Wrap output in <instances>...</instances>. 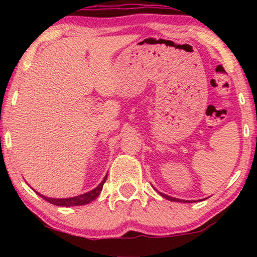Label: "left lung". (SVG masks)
I'll use <instances>...</instances> for the list:
<instances>
[{"instance_id": "8db88e82", "label": "left lung", "mask_w": 257, "mask_h": 257, "mask_svg": "<svg viewBox=\"0 0 257 257\" xmlns=\"http://www.w3.org/2000/svg\"><path fill=\"white\" fill-rule=\"evenodd\" d=\"M160 194H161V196L169 199V201H171V202H182V203H193V202H195V201H185V199H184V201H182V199H178V198H175V197L168 196V195L162 194V193H160ZM201 201H202V199H201Z\"/></svg>"}]
</instances>
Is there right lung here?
<instances>
[{"instance_id": "obj_1", "label": "right lung", "mask_w": 257, "mask_h": 257, "mask_svg": "<svg viewBox=\"0 0 257 257\" xmlns=\"http://www.w3.org/2000/svg\"><path fill=\"white\" fill-rule=\"evenodd\" d=\"M106 177L107 175L104 177V179L102 180L101 184H99L96 188H94L93 190L90 191H87L85 194H81V195H78V196L75 197H69V198H51V197H46L44 195H41L40 193H36L40 195L42 198H44L46 202H49L51 204H54L56 206H78V205H86V204L90 203L92 201H94L95 198H96L99 194H101L102 188H103V185L104 182L106 181Z\"/></svg>"}]
</instances>
